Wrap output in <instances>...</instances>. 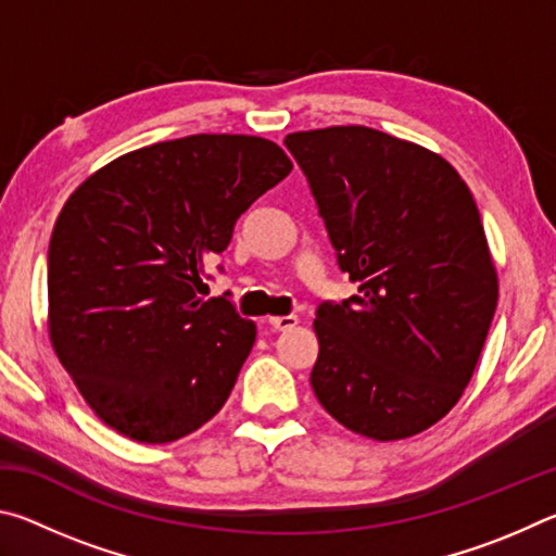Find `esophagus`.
<instances>
[{"mask_svg":"<svg viewBox=\"0 0 556 556\" xmlns=\"http://www.w3.org/2000/svg\"><path fill=\"white\" fill-rule=\"evenodd\" d=\"M269 328H275V331H289V328H294L296 324H299V318L296 316H275V318H269Z\"/></svg>","mask_w":556,"mask_h":556,"instance_id":"obj_1","label":"esophagus"}]
</instances>
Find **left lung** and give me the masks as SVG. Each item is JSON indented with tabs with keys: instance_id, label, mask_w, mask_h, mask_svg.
Listing matches in <instances>:
<instances>
[{
	"instance_id": "1",
	"label": "left lung",
	"mask_w": 556,
	"mask_h": 556,
	"mask_svg": "<svg viewBox=\"0 0 556 556\" xmlns=\"http://www.w3.org/2000/svg\"><path fill=\"white\" fill-rule=\"evenodd\" d=\"M285 147L357 281L316 308V400L355 434H419L458 402L495 314L473 195L441 156L370 127L294 131Z\"/></svg>"
}]
</instances>
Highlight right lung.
Here are the masks:
<instances>
[{
    "mask_svg": "<svg viewBox=\"0 0 556 556\" xmlns=\"http://www.w3.org/2000/svg\"><path fill=\"white\" fill-rule=\"evenodd\" d=\"M289 172L269 139L191 135L115 159L63 205L49 244V333L108 427L166 444L220 412L257 331L230 291L199 296L203 267Z\"/></svg>",
    "mask_w": 556,
    "mask_h": 556,
    "instance_id": "add662e5",
    "label": "right lung"
}]
</instances>
